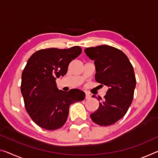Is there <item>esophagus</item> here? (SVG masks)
Returning a JSON list of instances; mask_svg holds the SVG:
<instances>
[{
    "label": "esophagus",
    "mask_w": 158,
    "mask_h": 158,
    "mask_svg": "<svg viewBox=\"0 0 158 158\" xmlns=\"http://www.w3.org/2000/svg\"><path fill=\"white\" fill-rule=\"evenodd\" d=\"M90 94H88V93H85V99H89V98H90Z\"/></svg>",
    "instance_id": "34e87169"
}]
</instances>
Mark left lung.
I'll return each mask as SVG.
<instances>
[{
  "instance_id": "1",
  "label": "left lung",
  "mask_w": 158,
  "mask_h": 158,
  "mask_svg": "<svg viewBox=\"0 0 158 158\" xmlns=\"http://www.w3.org/2000/svg\"><path fill=\"white\" fill-rule=\"evenodd\" d=\"M85 52L94 60L95 81L109 87L104 98H99L102 102L91 119L99 126L112 125L125 116L132 103L136 84L133 65L122 51L110 46L89 47Z\"/></svg>"
}]
</instances>
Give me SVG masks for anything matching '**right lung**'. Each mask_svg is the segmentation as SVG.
Wrapping results in <instances>:
<instances>
[{"instance_id": "1", "label": "right lung", "mask_w": 158, "mask_h": 158, "mask_svg": "<svg viewBox=\"0 0 158 158\" xmlns=\"http://www.w3.org/2000/svg\"><path fill=\"white\" fill-rule=\"evenodd\" d=\"M81 52L78 46L68 49L50 48L37 51L28 59L22 73L21 93L27 112L39 127L49 131L62 127L70 105L85 99L84 92L59 90L56 83Z\"/></svg>"}]
</instances>
